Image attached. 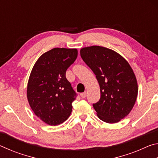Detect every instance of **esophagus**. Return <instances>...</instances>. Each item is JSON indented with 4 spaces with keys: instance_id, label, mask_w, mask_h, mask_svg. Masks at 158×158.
<instances>
[{
    "instance_id": "esophagus-1",
    "label": "esophagus",
    "mask_w": 158,
    "mask_h": 158,
    "mask_svg": "<svg viewBox=\"0 0 158 158\" xmlns=\"http://www.w3.org/2000/svg\"><path fill=\"white\" fill-rule=\"evenodd\" d=\"M80 96H81V98H85L86 97V92H84L81 93V94H80Z\"/></svg>"
}]
</instances>
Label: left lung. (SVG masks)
Returning <instances> with one entry per match:
<instances>
[{
  "label": "left lung",
  "mask_w": 158,
  "mask_h": 158,
  "mask_svg": "<svg viewBox=\"0 0 158 158\" xmlns=\"http://www.w3.org/2000/svg\"><path fill=\"white\" fill-rule=\"evenodd\" d=\"M80 54L100 85V99L93 105L98 118L108 123L119 122L130 114L137 98V81L132 68L121 55L106 47H84Z\"/></svg>",
  "instance_id": "left-lung-1"
}]
</instances>
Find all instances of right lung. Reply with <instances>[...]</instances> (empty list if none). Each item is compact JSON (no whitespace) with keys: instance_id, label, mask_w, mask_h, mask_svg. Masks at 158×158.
I'll use <instances>...</instances> for the list:
<instances>
[{"instance_id":"1","label":"right lung","mask_w":158,"mask_h":158,"mask_svg":"<svg viewBox=\"0 0 158 158\" xmlns=\"http://www.w3.org/2000/svg\"><path fill=\"white\" fill-rule=\"evenodd\" d=\"M78 55L77 49L53 48L40 56L29 77L27 98L34 114L49 125L68 118L76 99L66 70Z\"/></svg>"}]
</instances>
